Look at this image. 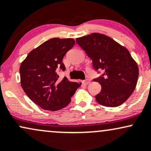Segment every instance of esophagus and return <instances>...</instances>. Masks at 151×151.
<instances>
[{
    "label": "esophagus",
    "mask_w": 151,
    "mask_h": 151,
    "mask_svg": "<svg viewBox=\"0 0 151 151\" xmlns=\"http://www.w3.org/2000/svg\"><path fill=\"white\" fill-rule=\"evenodd\" d=\"M90 82H91V80L89 79H86L85 80L82 81V83L84 84H89Z\"/></svg>",
    "instance_id": "1"
}]
</instances>
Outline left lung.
Masks as SVG:
<instances>
[{
    "label": "left lung",
    "mask_w": 151,
    "mask_h": 151,
    "mask_svg": "<svg viewBox=\"0 0 151 151\" xmlns=\"http://www.w3.org/2000/svg\"><path fill=\"white\" fill-rule=\"evenodd\" d=\"M76 42L92 60L93 69L104 72L93 79L101 86L96 101L107 107L122 104L134 91L138 77V65L129 50L100 33L77 38Z\"/></svg>",
    "instance_id": "obj_1"
}]
</instances>
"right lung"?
Masks as SVG:
<instances>
[{
	"instance_id": "obj_1",
	"label": "right lung",
	"mask_w": 151,
	"mask_h": 151,
	"mask_svg": "<svg viewBox=\"0 0 151 151\" xmlns=\"http://www.w3.org/2000/svg\"><path fill=\"white\" fill-rule=\"evenodd\" d=\"M72 38H52L27 55L20 67V83L25 93L45 110L58 111L67 106L81 83L58 79V69L65 70L62 59L72 48Z\"/></svg>"
}]
</instances>
